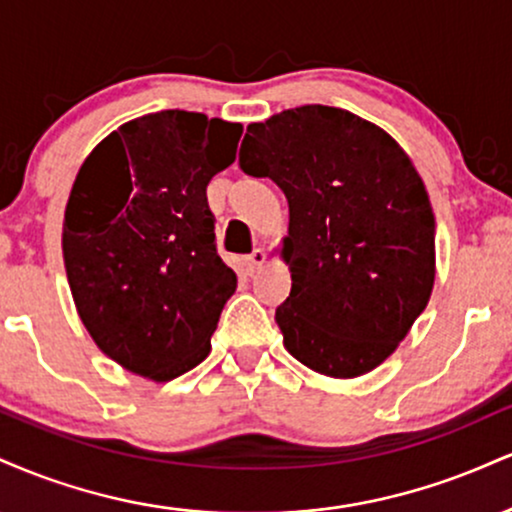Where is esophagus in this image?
<instances>
[{"mask_svg": "<svg viewBox=\"0 0 512 512\" xmlns=\"http://www.w3.org/2000/svg\"><path fill=\"white\" fill-rule=\"evenodd\" d=\"M264 260H267V255H264V250L262 248H255L248 255V269L250 272H255V269H260L262 264H264Z\"/></svg>", "mask_w": 512, "mask_h": 512, "instance_id": "34e87169", "label": "esophagus"}]
</instances>
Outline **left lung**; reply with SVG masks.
I'll return each instance as SVG.
<instances>
[{
  "mask_svg": "<svg viewBox=\"0 0 512 512\" xmlns=\"http://www.w3.org/2000/svg\"><path fill=\"white\" fill-rule=\"evenodd\" d=\"M238 163L289 202L291 293L274 315L289 354L330 378L380 366L436 279V219L409 156L349 110L301 105L248 125Z\"/></svg>",
  "mask_w": 512,
  "mask_h": 512,
  "instance_id": "left-lung-1",
  "label": "left lung"
}]
</instances>
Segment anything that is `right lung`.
Masks as SVG:
<instances>
[{
	"label": "right lung",
	"mask_w": 512,
	"mask_h": 512,
	"mask_svg": "<svg viewBox=\"0 0 512 512\" xmlns=\"http://www.w3.org/2000/svg\"><path fill=\"white\" fill-rule=\"evenodd\" d=\"M243 125L161 110L105 137L64 211L76 310L105 356L166 383L207 358L236 272L216 252L207 185L236 161Z\"/></svg>",
	"instance_id": "obj_1"
}]
</instances>
